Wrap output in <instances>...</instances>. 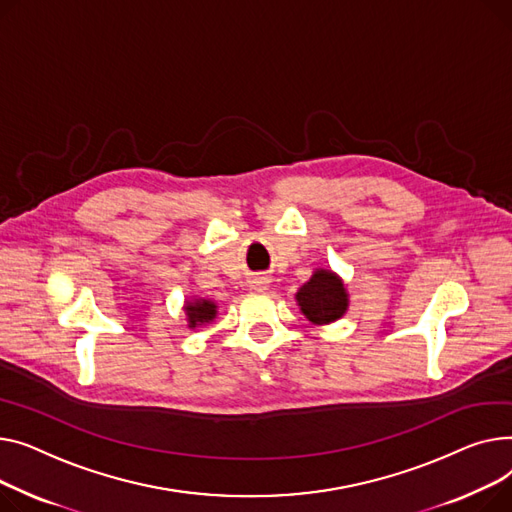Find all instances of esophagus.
Returning <instances> with one entry per match:
<instances>
[{
    "label": "esophagus",
    "mask_w": 512,
    "mask_h": 512,
    "mask_svg": "<svg viewBox=\"0 0 512 512\" xmlns=\"http://www.w3.org/2000/svg\"><path fill=\"white\" fill-rule=\"evenodd\" d=\"M266 287H268V279H266V277H254V281H252V289L262 291V289H266Z\"/></svg>",
    "instance_id": "1"
}]
</instances>
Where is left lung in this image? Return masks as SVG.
I'll return each mask as SVG.
<instances>
[{"instance_id": "8db88e82", "label": "left lung", "mask_w": 512, "mask_h": 512, "mask_svg": "<svg viewBox=\"0 0 512 512\" xmlns=\"http://www.w3.org/2000/svg\"><path fill=\"white\" fill-rule=\"evenodd\" d=\"M299 308L314 324L339 320L347 310V293L343 281L330 270H316L314 277L295 295Z\"/></svg>"}]
</instances>
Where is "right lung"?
<instances>
[{
  "label": "right lung",
  "instance_id": "1",
  "mask_svg": "<svg viewBox=\"0 0 512 512\" xmlns=\"http://www.w3.org/2000/svg\"><path fill=\"white\" fill-rule=\"evenodd\" d=\"M186 312H188L190 328H194L196 324L213 320L217 314V306L213 302H208V299H198V302L186 306Z\"/></svg>",
  "mask_w": 512,
  "mask_h": 512
}]
</instances>
